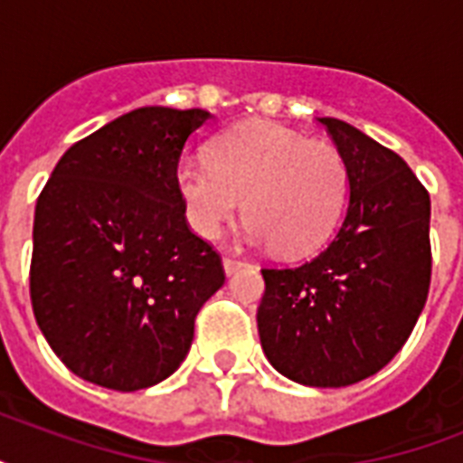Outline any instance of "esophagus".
I'll use <instances>...</instances> for the list:
<instances>
[{
    "label": "esophagus",
    "mask_w": 463,
    "mask_h": 463,
    "mask_svg": "<svg viewBox=\"0 0 463 463\" xmlns=\"http://www.w3.org/2000/svg\"><path fill=\"white\" fill-rule=\"evenodd\" d=\"M245 267V261L242 260H232V257H223V269H225V274L231 276V274H235V271H238V269H242Z\"/></svg>",
    "instance_id": "1"
}]
</instances>
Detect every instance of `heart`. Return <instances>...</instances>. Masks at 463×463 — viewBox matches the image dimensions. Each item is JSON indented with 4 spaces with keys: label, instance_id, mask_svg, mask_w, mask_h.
Instances as JSON below:
<instances>
[{
    "label": "heart",
    "instance_id": "heart-1",
    "mask_svg": "<svg viewBox=\"0 0 463 463\" xmlns=\"http://www.w3.org/2000/svg\"><path fill=\"white\" fill-rule=\"evenodd\" d=\"M177 192L202 238L221 235L245 202L247 240L288 257L307 254L334 231L348 170L331 144L274 122H247L213 139L211 160H182Z\"/></svg>",
    "mask_w": 463,
    "mask_h": 463
}]
</instances>
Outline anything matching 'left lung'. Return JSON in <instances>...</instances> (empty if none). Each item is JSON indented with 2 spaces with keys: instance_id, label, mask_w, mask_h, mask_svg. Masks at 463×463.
<instances>
[{
  "instance_id": "left-lung-1",
  "label": "left lung",
  "mask_w": 463,
  "mask_h": 463,
  "mask_svg": "<svg viewBox=\"0 0 463 463\" xmlns=\"http://www.w3.org/2000/svg\"><path fill=\"white\" fill-rule=\"evenodd\" d=\"M344 156L351 199L336 238L293 269H261V348L288 380L348 387L380 373L430 288V194L406 160L341 119L319 118Z\"/></svg>"
}]
</instances>
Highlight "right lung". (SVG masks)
I'll return each instance as SVG.
<instances>
[{"instance_id": "obj_1", "label": "right lung", "mask_w": 463, "mask_h": 463, "mask_svg": "<svg viewBox=\"0 0 463 463\" xmlns=\"http://www.w3.org/2000/svg\"><path fill=\"white\" fill-rule=\"evenodd\" d=\"M206 119L199 108L127 112L76 141L40 192L33 312L81 380L137 392L170 377L199 309L225 283L177 192L182 148Z\"/></svg>"}]
</instances>
